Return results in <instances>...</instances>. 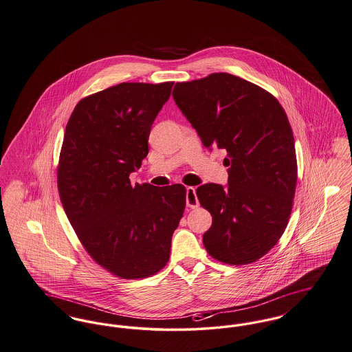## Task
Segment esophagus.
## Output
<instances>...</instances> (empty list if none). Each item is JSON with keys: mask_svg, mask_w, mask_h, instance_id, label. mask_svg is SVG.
I'll return each mask as SVG.
<instances>
[{"mask_svg": "<svg viewBox=\"0 0 352 352\" xmlns=\"http://www.w3.org/2000/svg\"><path fill=\"white\" fill-rule=\"evenodd\" d=\"M187 206L189 208H197L199 207L196 189L193 187L187 188Z\"/></svg>", "mask_w": 352, "mask_h": 352, "instance_id": "34e87169", "label": "esophagus"}]
</instances>
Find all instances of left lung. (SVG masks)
I'll use <instances>...</instances> for the list:
<instances>
[{"label": "left lung", "instance_id": "obj_1", "mask_svg": "<svg viewBox=\"0 0 352 352\" xmlns=\"http://www.w3.org/2000/svg\"><path fill=\"white\" fill-rule=\"evenodd\" d=\"M172 96L203 145L227 152L228 187L196 189L212 214L204 247L226 264L254 263L276 245L292 211L298 163L287 115L270 92L230 73L176 82Z\"/></svg>", "mask_w": 352, "mask_h": 352}]
</instances>
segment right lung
Instances as JSON below:
<instances>
[{"label":"right lung","instance_id":"add662e5","mask_svg":"<svg viewBox=\"0 0 352 352\" xmlns=\"http://www.w3.org/2000/svg\"><path fill=\"white\" fill-rule=\"evenodd\" d=\"M173 82H121L78 101L57 168L60 199L94 261L122 279L157 274L186 208L183 184H131Z\"/></svg>","mask_w":352,"mask_h":352}]
</instances>
